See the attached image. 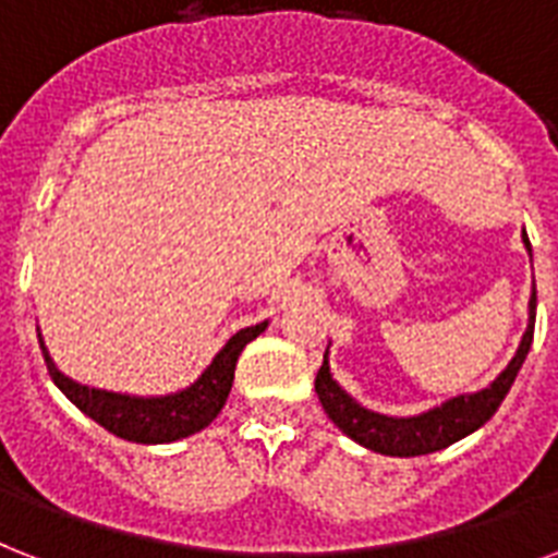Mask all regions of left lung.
<instances>
[{"label":"left lung","instance_id":"1","mask_svg":"<svg viewBox=\"0 0 558 558\" xmlns=\"http://www.w3.org/2000/svg\"><path fill=\"white\" fill-rule=\"evenodd\" d=\"M524 245L530 248V240L524 233ZM533 257V254H530ZM533 327H535V292L530 298V325H526V333L518 345V354L512 356V363L506 365L504 374L497 377L488 389L474 395H459L453 401L441 403L436 410L421 412V415H412V418H389V415H380V412H372L360 407V403L339 389V383L330 377V365L325 363L316 374V395L322 407H325L327 418L333 421L339 430L345 433L348 439H354L356 445H363L368 450H377V453H386V457H421V453H433V450H441L453 445V441L465 439L468 433H474L477 427H483L492 415L497 412V407L504 403L506 392L512 389L521 365H524L526 354H530V345H533Z\"/></svg>","mask_w":558,"mask_h":558}]
</instances>
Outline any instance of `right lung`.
I'll return each instance as SVG.
<instances>
[{
	"mask_svg": "<svg viewBox=\"0 0 558 558\" xmlns=\"http://www.w3.org/2000/svg\"><path fill=\"white\" fill-rule=\"evenodd\" d=\"M263 330H266V322L233 333L228 339V345L213 356L207 372L190 389L175 395H163V398H131V395H117L105 392V389L81 386V383L63 377L54 368L52 356H49V351L43 345V339L40 348L54 386L84 415H90L96 424H101L105 430L119 436V439L137 441V445H163V441L186 439V436L204 430L222 412L225 401L231 395L233 368H236L242 348L248 345L251 339H257Z\"/></svg>",
	"mask_w": 558,
	"mask_h": 558,
	"instance_id": "obj_1",
	"label": "right lung"
}]
</instances>
